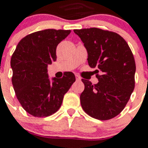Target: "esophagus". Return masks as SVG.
I'll return each instance as SVG.
<instances>
[{
	"label": "esophagus",
	"instance_id": "1",
	"mask_svg": "<svg viewBox=\"0 0 148 148\" xmlns=\"http://www.w3.org/2000/svg\"><path fill=\"white\" fill-rule=\"evenodd\" d=\"M75 77H76V80L77 81H81V77L77 75V74H75Z\"/></svg>",
	"mask_w": 148,
	"mask_h": 148
}]
</instances>
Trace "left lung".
Masks as SVG:
<instances>
[{
	"label": "left lung",
	"mask_w": 148,
	"mask_h": 148,
	"mask_svg": "<svg viewBox=\"0 0 148 148\" xmlns=\"http://www.w3.org/2000/svg\"><path fill=\"white\" fill-rule=\"evenodd\" d=\"M88 51V64L96 68L98 83L82 79L81 107L90 117L109 120L121 112L134 89L136 65L127 43L111 31L92 28L74 30Z\"/></svg>",
	"instance_id": "left-lung-1"
}]
</instances>
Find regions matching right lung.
<instances>
[{"mask_svg": "<svg viewBox=\"0 0 148 148\" xmlns=\"http://www.w3.org/2000/svg\"><path fill=\"white\" fill-rule=\"evenodd\" d=\"M70 33V30L46 29L28 34L18 43L11 57L16 96L24 110L34 117L55 113L75 81L72 72L62 78L53 77L52 81L47 74V66L57 60V46Z\"/></svg>", "mask_w": 148, "mask_h": 148, "instance_id": "add662e5", "label": "right lung"}]
</instances>
